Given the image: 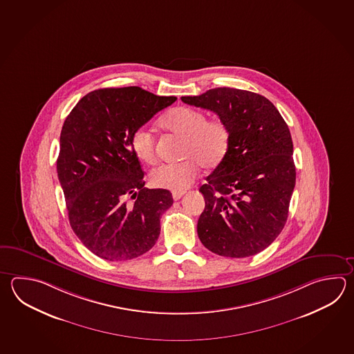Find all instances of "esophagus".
I'll return each mask as SVG.
<instances>
[{"instance_id":"34e87169","label":"esophagus","mask_w":354,"mask_h":354,"mask_svg":"<svg viewBox=\"0 0 354 354\" xmlns=\"http://www.w3.org/2000/svg\"><path fill=\"white\" fill-rule=\"evenodd\" d=\"M185 194V192H174L173 198L174 201H179L183 195Z\"/></svg>"}]
</instances>
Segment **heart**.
Returning <instances> with one entry per match:
<instances>
[{
  "label": "heart",
  "instance_id": "heart-1",
  "mask_svg": "<svg viewBox=\"0 0 354 354\" xmlns=\"http://www.w3.org/2000/svg\"><path fill=\"white\" fill-rule=\"evenodd\" d=\"M159 126L183 138L180 158L175 164H162L152 170L150 180L158 188L171 192H184L194 181L199 165L214 169L223 161L230 144L231 131L228 124L219 120H207L199 109L176 107L161 117ZM132 151L145 164L156 161L155 138L150 131L138 129L131 136Z\"/></svg>",
  "mask_w": 354,
  "mask_h": 354
}]
</instances>
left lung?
Segmentation results:
<instances>
[{
	"label": "left lung",
	"instance_id": "1",
	"mask_svg": "<svg viewBox=\"0 0 354 354\" xmlns=\"http://www.w3.org/2000/svg\"><path fill=\"white\" fill-rule=\"evenodd\" d=\"M181 101L214 112L231 131L225 158L199 189L201 242L232 259L263 251L281 233L295 188L288 124L263 95L242 89L214 88Z\"/></svg>",
	"mask_w": 354,
	"mask_h": 354
}]
</instances>
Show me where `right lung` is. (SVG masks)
<instances>
[{"label": "right lung", "mask_w": 354, "mask_h": 354, "mask_svg": "<svg viewBox=\"0 0 354 354\" xmlns=\"http://www.w3.org/2000/svg\"><path fill=\"white\" fill-rule=\"evenodd\" d=\"M175 101L140 87L103 88L84 95L65 118L57 171L69 222L103 260L136 259L159 239L160 218L173 195L144 188L131 136Z\"/></svg>", "instance_id": "obj_1"}]
</instances>
